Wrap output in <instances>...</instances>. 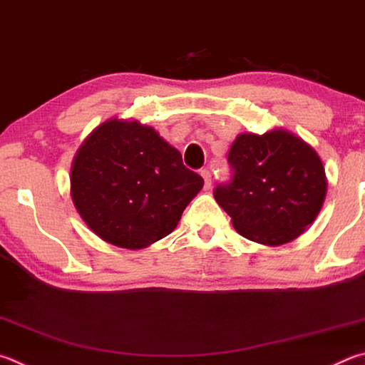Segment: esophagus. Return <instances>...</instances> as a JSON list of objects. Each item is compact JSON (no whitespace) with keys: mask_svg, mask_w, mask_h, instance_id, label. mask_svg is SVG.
Wrapping results in <instances>:
<instances>
[{"mask_svg":"<svg viewBox=\"0 0 365 365\" xmlns=\"http://www.w3.org/2000/svg\"><path fill=\"white\" fill-rule=\"evenodd\" d=\"M201 175H202V178H204V188H205V190H209V188H210V185H212V175H210V170H207V169H202V170H201Z\"/></svg>","mask_w":365,"mask_h":365,"instance_id":"esophagus-1","label":"esophagus"}]
</instances>
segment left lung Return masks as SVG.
<instances>
[{
  "label": "left lung",
  "mask_w": 365,
  "mask_h": 365,
  "mask_svg": "<svg viewBox=\"0 0 365 365\" xmlns=\"http://www.w3.org/2000/svg\"><path fill=\"white\" fill-rule=\"evenodd\" d=\"M231 178L214 197L247 240L281 246L300 236L319 214L327 191L316 151L287 130L241 134L228 153Z\"/></svg>",
  "instance_id": "obj_1"
}]
</instances>
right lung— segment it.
Segmentation results:
<instances>
[{
  "label": "right lung",
  "instance_id": "right-lung-1",
  "mask_svg": "<svg viewBox=\"0 0 365 365\" xmlns=\"http://www.w3.org/2000/svg\"><path fill=\"white\" fill-rule=\"evenodd\" d=\"M204 180L148 125L110 119L78 150L71 200L86 225L113 246L142 249L175 230Z\"/></svg>",
  "mask_w": 365,
  "mask_h": 365
}]
</instances>
